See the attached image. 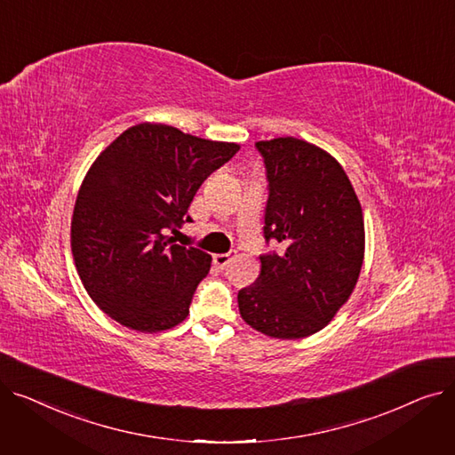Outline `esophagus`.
Returning <instances> with one entry per match:
<instances>
[{"instance_id":"34e87169","label":"esophagus","mask_w":455,"mask_h":455,"mask_svg":"<svg viewBox=\"0 0 455 455\" xmlns=\"http://www.w3.org/2000/svg\"><path fill=\"white\" fill-rule=\"evenodd\" d=\"M234 258H235V251L225 252V254H213V264L220 269H223V267H227V264H230V259H234Z\"/></svg>"}]
</instances>
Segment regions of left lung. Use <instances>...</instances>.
I'll use <instances>...</instances> for the list:
<instances>
[{"label": "left lung", "mask_w": 455, "mask_h": 455, "mask_svg": "<svg viewBox=\"0 0 455 455\" xmlns=\"http://www.w3.org/2000/svg\"><path fill=\"white\" fill-rule=\"evenodd\" d=\"M269 182L256 282L237 293L243 321L266 336L300 339L323 330L348 300L365 254L363 212L341 164L285 136L256 141Z\"/></svg>", "instance_id": "1"}]
</instances>
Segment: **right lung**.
I'll return each instance as SVG.
<instances>
[{"label":"right lung","instance_id":"add662e5","mask_svg":"<svg viewBox=\"0 0 455 455\" xmlns=\"http://www.w3.org/2000/svg\"><path fill=\"white\" fill-rule=\"evenodd\" d=\"M237 151V143L140 124L92 164L71 218V252L84 290L108 317L149 333L188 317L212 256L170 234L191 223L197 189Z\"/></svg>","mask_w":455,"mask_h":455}]
</instances>
